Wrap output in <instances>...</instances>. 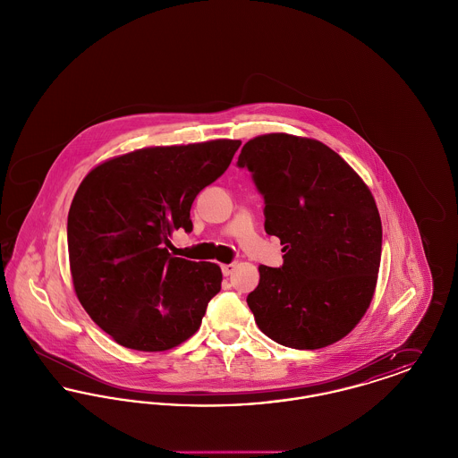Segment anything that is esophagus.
I'll return each instance as SVG.
<instances>
[{"mask_svg": "<svg viewBox=\"0 0 458 458\" xmlns=\"http://www.w3.org/2000/svg\"><path fill=\"white\" fill-rule=\"evenodd\" d=\"M233 269H235V264H221V273L225 276H230L233 273Z\"/></svg>", "mask_w": 458, "mask_h": 458, "instance_id": "34e87169", "label": "esophagus"}]
</instances>
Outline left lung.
Returning <instances> with one entry per match:
<instances>
[{"instance_id": "obj_1", "label": "left lung", "mask_w": 458, "mask_h": 458, "mask_svg": "<svg viewBox=\"0 0 458 458\" xmlns=\"http://www.w3.org/2000/svg\"><path fill=\"white\" fill-rule=\"evenodd\" d=\"M264 199V230L284 245L247 295L256 325L290 349H323L366 314L381 261V218L368 185L323 142L267 133L237 161Z\"/></svg>"}]
</instances>
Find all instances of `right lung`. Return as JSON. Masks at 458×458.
Masks as SVG:
<instances>
[{
    "label": "right lung",
    "instance_id": "add662e5",
    "mask_svg": "<svg viewBox=\"0 0 458 458\" xmlns=\"http://www.w3.org/2000/svg\"><path fill=\"white\" fill-rule=\"evenodd\" d=\"M240 140L148 148L82 180L68 211L75 293L90 319L127 349H174L196 333L221 290L215 262L172 258L170 235L192 232L197 194L230 166Z\"/></svg>",
    "mask_w": 458,
    "mask_h": 458
}]
</instances>
